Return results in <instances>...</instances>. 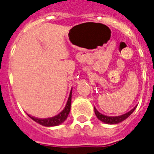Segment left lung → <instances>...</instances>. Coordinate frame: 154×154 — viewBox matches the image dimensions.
Wrapping results in <instances>:
<instances>
[{"label": "left lung", "instance_id": "1", "mask_svg": "<svg viewBox=\"0 0 154 154\" xmlns=\"http://www.w3.org/2000/svg\"><path fill=\"white\" fill-rule=\"evenodd\" d=\"M137 106H135L134 109L127 112V113L124 114L122 116H104L102 114H100L99 111H97V110L94 107V110H95V114L96 116L98 118L99 120H100L101 122L106 123V124H110V125H115V124H118V123L122 122L123 120H125V119H127L131 114L134 112V110H135V108Z\"/></svg>", "mask_w": 154, "mask_h": 154}]
</instances>
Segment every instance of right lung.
I'll list each match as a JSON object with an SVG mask.
<instances>
[{
	"mask_svg": "<svg viewBox=\"0 0 154 154\" xmlns=\"http://www.w3.org/2000/svg\"><path fill=\"white\" fill-rule=\"evenodd\" d=\"M71 101H72V90H71L70 94H69V97H68V100H67V104H66V106H65V108L57 116L51 117V118H47V119H38V118L33 117V116H29V115H28V116L33 120H35V122L38 123L41 125L47 126V127L57 126L58 125L62 124V123H63L67 119L68 114L70 112Z\"/></svg>",
	"mask_w": 154,
	"mask_h": 154,
	"instance_id": "obj_1",
	"label": "right lung"
}]
</instances>
